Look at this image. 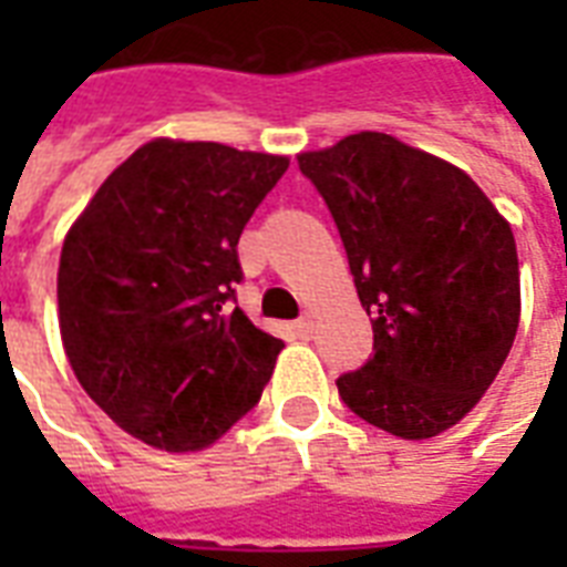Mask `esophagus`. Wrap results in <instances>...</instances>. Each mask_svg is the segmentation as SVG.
Here are the masks:
<instances>
[{
    "mask_svg": "<svg viewBox=\"0 0 567 567\" xmlns=\"http://www.w3.org/2000/svg\"><path fill=\"white\" fill-rule=\"evenodd\" d=\"M293 329H297V336L300 338H311V332H315V318L306 315V318H300L297 323H293Z\"/></svg>",
    "mask_w": 567,
    "mask_h": 567,
    "instance_id": "esophagus-1",
    "label": "esophagus"
}]
</instances>
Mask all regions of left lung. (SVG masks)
Segmentation results:
<instances>
[{
  "mask_svg": "<svg viewBox=\"0 0 567 567\" xmlns=\"http://www.w3.org/2000/svg\"><path fill=\"white\" fill-rule=\"evenodd\" d=\"M344 240L371 362L338 379L362 421L421 441L474 409L520 320L509 220L456 164L385 132L297 155Z\"/></svg>",
  "mask_w": 567,
  "mask_h": 567,
  "instance_id": "1",
  "label": "left lung"
}]
</instances>
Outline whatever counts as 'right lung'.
<instances>
[{
    "label": "right lung",
    "instance_id": "1",
    "mask_svg": "<svg viewBox=\"0 0 567 567\" xmlns=\"http://www.w3.org/2000/svg\"><path fill=\"white\" fill-rule=\"evenodd\" d=\"M288 164V155L155 137L66 231L64 353L93 403L150 447H208L270 382L285 344L226 300L240 282V231Z\"/></svg>",
    "mask_w": 567,
    "mask_h": 567
}]
</instances>
